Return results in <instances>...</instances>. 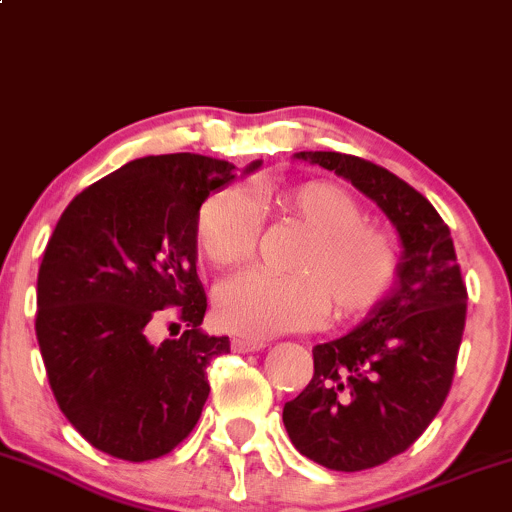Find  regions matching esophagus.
I'll return each instance as SVG.
<instances>
[{"instance_id": "1", "label": "esophagus", "mask_w": 512, "mask_h": 512, "mask_svg": "<svg viewBox=\"0 0 512 512\" xmlns=\"http://www.w3.org/2000/svg\"><path fill=\"white\" fill-rule=\"evenodd\" d=\"M266 348V341H254V338H232L234 353H256Z\"/></svg>"}]
</instances>
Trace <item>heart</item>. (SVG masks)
<instances>
[{
	"label": "heart",
	"instance_id": "b5f03b06",
	"mask_svg": "<svg viewBox=\"0 0 512 512\" xmlns=\"http://www.w3.org/2000/svg\"><path fill=\"white\" fill-rule=\"evenodd\" d=\"M280 210L312 229L292 258V275L249 271L217 287L220 329L246 338L317 329L333 312L353 319L370 312L392 290L399 273V246L380 227L367 225L363 205L346 188L309 181L287 188ZM263 217L244 188L212 193L198 212L200 254L212 266L234 268L254 258Z\"/></svg>",
	"mask_w": 512,
	"mask_h": 512
}]
</instances>
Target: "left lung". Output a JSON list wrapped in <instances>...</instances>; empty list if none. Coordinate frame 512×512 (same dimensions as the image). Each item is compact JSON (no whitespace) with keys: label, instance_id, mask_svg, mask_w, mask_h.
I'll list each match as a JSON object with an SVG mask.
<instances>
[{"label":"left lung","instance_id":"left-lung-1","mask_svg":"<svg viewBox=\"0 0 512 512\" xmlns=\"http://www.w3.org/2000/svg\"><path fill=\"white\" fill-rule=\"evenodd\" d=\"M377 203L399 232L396 283L363 324L314 346V377L287 401L292 445L333 472H363L401 455L445 404L467 319V285L450 227L392 171L341 152H297Z\"/></svg>","mask_w":512,"mask_h":512}]
</instances>
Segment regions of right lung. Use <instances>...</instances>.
Returning <instances> with one entry per match:
<instances>
[{
    "label": "right lung",
    "instance_id": "right-lung-1",
    "mask_svg": "<svg viewBox=\"0 0 512 512\" xmlns=\"http://www.w3.org/2000/svg\"><path fill=\"white\" fill-rule=\"evenodd\" d=\"M251 162L244 174L256 171ZM237 166L203 154H159L120 166L67 205L38 271L36 336L57 406L106 455L147 462L174 450L208 401V365L227 336L200 331V205ZM187 331L152 344L159 308Z\"/></svg>",
    "mask_w": 512,
    "mask_h": 512
}]
</instances>
